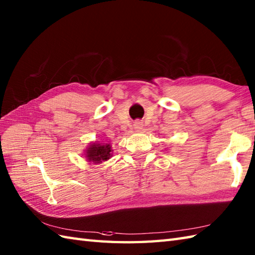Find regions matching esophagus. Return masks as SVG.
Masks as SVG:
<instances>
[{
	"mask_svg": "<svg viewBox=\"0 0 255 255\" xmlns=\"http://www.w3.org/2000/svg\"><path fill=\"white\" fill-rule=\"evenodd\" d=\"M133 127H134V129H135V130H141V129H142V127H143V125H142V123H141V122L137 121V122H134V124H133Z\"/></svg>",
	"mask_w": 255,
	"mask_h": 255,
	"instance_id": "1",
	"label": "esophagus"
}]
</instances>
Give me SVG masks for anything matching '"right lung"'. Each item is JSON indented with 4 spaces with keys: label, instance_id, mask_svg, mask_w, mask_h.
I'll return each mask as SVG.
<instances>
[{
    "label": "right lung",
    "instance_id": "obj_1",
    "mask_svg": "<svg viewBox=\"0 0 255 255\" xmlns=\"http://www.w3.org/2000/svg\"><path fill=\"white\" fill-rule=\"evenodd\" d=\"M113 150L109 143H99V142H91L85 150L84 155L87 162L91 164H101L106 162L112 157Z\"/></svg>",
    "mask_w": 255,
    "mask_h": 255
}]
</instances>
